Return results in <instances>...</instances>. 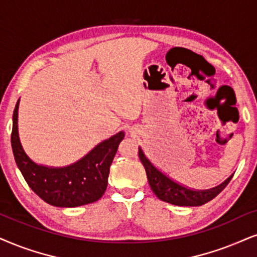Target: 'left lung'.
I'll return each mask as SVG.
<instances>
[{"label":"left lung","mask_w":257,"mask_h":257,"mask_svg":"<svg viewBox=\"0 0 257 257\" xmlns=\"http://www.w3.org/2000/svg\"><path fill=\"white\" fill-rule=\"evenodd\" d=\"M139 158H141L142 163L145 168L147 172L148 181L150 185L153 192L156 194L158 199L162 201L169 202V204L177 205V206H200L204 205L206 202L212 200L213 198L219 194L224 188L227 186V183L231 181L233 175H231L225 182L221 183L220 186L216 187V188L208 189V191H191L187 189L185 187L177 185L176 182L172 181L169 177H167L164 174L155 168L151 164L150 161L145 157L141 148L138 151Z\"/></svg>","instance_id":"8db88e82"}]
</instances>
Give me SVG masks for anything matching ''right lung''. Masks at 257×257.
<instances>
[{
  "mask_svg": "<svg viewBox=\"0 0 257 257\" xmlns=\"http://www.w3.org/2000/svg\"><path fill=\"white\" fill-rule=\"evenodd\" d=\"M19 101L13 113L12 149L15 162L27 185L47 204L57 207H77L97 201L107 188L109 167L123 132L97 145L87 156L66 168L38 166L28 158L18 134Z\"/></svg>",
  "mask_w": 257,
  "mask_h": 257,
  "instance_id": "right-lung-1",
  "label": "right lung"
}]
</instances>
